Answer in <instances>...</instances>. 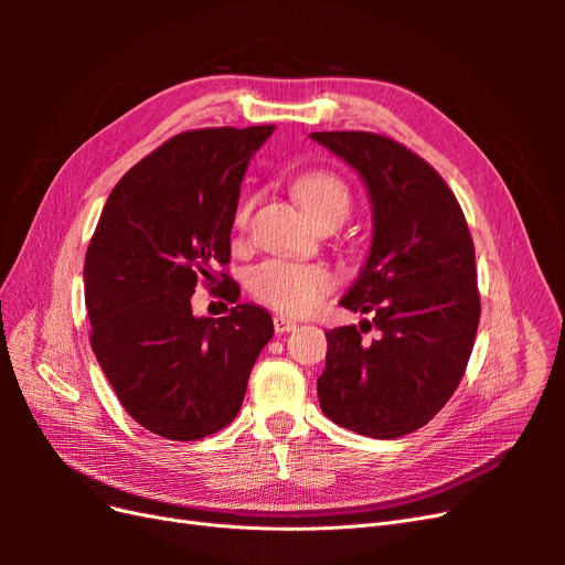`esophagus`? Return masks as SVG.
Returning <instances> with one entry per match:
<instances>
[{"instance_id": "1", "label": "esophagus", "mask_w": 565, "mask_h": 565, "mask_svg": "<svg viewBox=\"0 0 565 565\" xmlns=\"http://www.w3.org/2000/svg\"><path fill=\"white\" fill-rule=\"evenodd\" d=\"M273 328H276V332H278V334H282V332H292V330L297 328V322H295V320H289V318H285V316H276V318H273Z\"/></svg>"}]
</instances>
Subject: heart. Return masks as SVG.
I'll use <instances>...</instances> for the list:
<instances>
[{"label":"heart","mask_w":565,"mask_h":565,"mask_svg":"<svg viewBox=\"0 0 565 565\" xmlns=\"http://www.w3.org/2000/svg\"><path fill=\"white\" fill-rule=\"evenodd\" d=\"M295 195L309 218L330 212L349 210V188L330 172H309L297 179ZM252 212V202L237 210L235 224L245 226ZM249 292L266 306L282 313H309L334 289V276L330 268L316 264H297L273 259L249 270Z\"/></svg>","instance_id":"heart-1"}]
</instances>
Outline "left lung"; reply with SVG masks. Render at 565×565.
Wrapping results in <instances>:
<instances>
[{
	"label": "left lung",
	"instance_id": "left-lung-1",
	"mask_svg": "<svg viewBox=\"0 0 565 565\" xmlns=\"http://www.w3.org/2000/svg\"><path fill=\"white\" fill-rule=\"evenodd\" d=\"M311 139L361 177L372 207L367 259L339 301L372 320L324 332L320 407L370 438L413 434L450 401L473 349L481 299L467 218L436 169L386 136ZM365 327L381 330L370 345Z\"/></svg>",
	"mask_w": 565,
	"mask_h": 565
}]
</instances>
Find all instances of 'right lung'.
<instances>
[{"mask_svg":"<svg viewBox=\"0 0 565 565\" xmlns=\"http://www.w3.org/2000/svg\"><path fill=\"white\" fill-rule=\"evenodd\" d=\"M273 129L174 136L119 179L92 237V349L127 413L162 438L198 440L231 424L273 337L256 303L224 318H198L191 306L198 280L231 262L241 183ZM226 297H241L233 280Z\"/></svg>","mask_w":565,"mask_h":565,"instance_id":"obj_1","label":"right lung"}]
</instances>
